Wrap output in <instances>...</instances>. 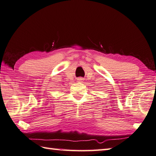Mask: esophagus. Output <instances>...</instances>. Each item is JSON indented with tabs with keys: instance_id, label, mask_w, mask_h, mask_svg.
<instances>
[{
	"instance_id": "34e87169",
	"label": "esophagus",
	"mask_w": 156,
	"mask_h": 156,
	"mask_svg": "<svg viewBox=\"0 0 156 156\" xmlns=\"http://www.w3.org/2000/svg\"><path fill=\"white\" fill-rule=\"evenodd\" d=\"M78 81H82V80H83V78H78Z\"/></svg>"
}]
</instances>
